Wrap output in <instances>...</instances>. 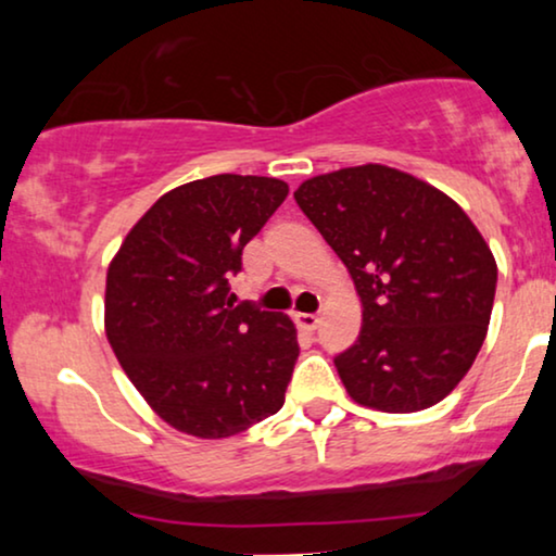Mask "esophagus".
I'll return each mask as SVG.
<instances>
[{
  "instance_id": "obj_1",
  "label": "esophagus",
  "mask_w": 556,
  "mask_h": 556,
  "mask_svg": "<svg viewBox=\"0 0 556 556\" xmlns=\"http://www.w3.org/2000/svg\"><path fill=\"white\" fill-rule=\"evenodd\" d=\"M295 324L306 331H316L318 324H321V318H318V314H295Z\"/></svg>"
}]
</instances>
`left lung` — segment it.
<instances>
[{
	"instance_id": "1",
	"label": "left lung",
	"mask_w": 556,
	"mask_h": 556,
	"mask_svg": "<svg viewBox=\"0 0 556 556\" xmlns=\"http://www.w3.org/2000/svg\"><path fill=\"white\" fill-rule=\"evenodd\" d=\"M346 265L362 331L337 364L354 402L382 413L438 405L489 331L496 261L451 197L382 164L306 179L293 192Z\"/></svg>"
}]
</instances>
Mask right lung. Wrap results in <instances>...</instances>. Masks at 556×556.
<instances>
[{
	"label": "right lung",
	"instance_id": "obj_1",
	"mask_svg": "<svg viewBox=\"0 0 556 556\" xmlns=\"http://www.w3.org/2000/svg\"><path fill=\"white\" fill-rule=\"evenodd\" d=\"M273 177L217 174L159 197L105 278V337L151 409L187 435L230 438L286 402L291 318L232 306L242 248L283 204Z\"/></svg>",
	"mask_w": 556,
	"mask_h": 556
}]
</instances>
